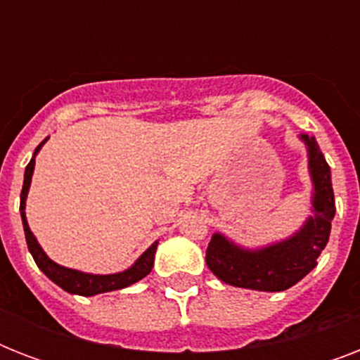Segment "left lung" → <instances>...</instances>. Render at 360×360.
<instances>
[{
	"instance_id": "8db88e82",
	"label": "left lung",
	"mask_w": 360,
	"mask_h": 360,
	"mask_svg": "<svg viewBox=\"0 0 360 360\" xmlns=\"http://www.w3.org/2000/svg\"><path fill=\"white\" fill-rule=\"evenodd\" d=\"M307 146L312 179V214L304 224L278 243L245 248L222 233H213L205 252L211 273L224 284L256 291H284L302 280L316 265L330 236L335 219V192L330 168L314 136H299Z\"/></svg>"
}]
</instances>
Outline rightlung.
<instances>
[{"instance_id":"add662e5","label":"right lung","mask_w":360,"mask_h":360,"mask_svg":"<svg viewBox=\"0 0 360 360\" xmlns=\"http://www.w3.org/2000/svg\"><path fill=\"white\" fill-rule=\"evenodd\" d=\"M48 141L42 140L37 146L33 157H31L30 164L25 166L24 174V186H22V194H20V214H22V224H24V233H25V243L30 248L31 256L35 259L37 267L41 269L42 273L46 274L48 278L52 280L53 284H58L61 290L72 295H84V297H93L98 293H106V291H115L123 290L127 285L134 284L138 280L146 278L147 274L151 273L153 263H155V252H157L158 240H155L138 259H136L129 269H124L121 273L114 274H93V273H82L76 269H69L59 265V263L52 262L46 256V252L42 250V246L39 245L37 237L33 236V231L30 230L27 219H25V200H27V192L31 186V177H33V169H35V157L37 153L41 151V147Z\"/></svg>"}]
</instances>
